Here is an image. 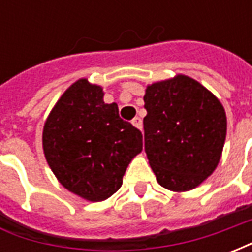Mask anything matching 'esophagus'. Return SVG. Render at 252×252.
Wrapping results in <instances>:
<instances>
[{
    "mask_svg": "<svg viewBox=\"0 0 252 252\" xmlns=\"http://www.w3.org/2000/svg\"><path fill=\"white\" fill-rule=\"evenodd\" d=\"M132 124H133V126H136L137 129H142V119L140 117H135L132 120Z\"/></svg>",
    "mask_w": 252,
    "mask_h": 252,
    "instance_id": "esophagus-1",
    "label": "esophagus"
}]
</instances>
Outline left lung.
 Returning <instances> with one entry per match:
<instances>
[{"label": "left lung", "instance_id": "8db88e82", "mask_svg": "<svg viewBox=\"0 0 252 252\" xmlns=\"http://www.w3.org/2000/svg\"><path fill=\"white\" fill-rule=\"evenodd\" d=\"M144 150L159 185L188 191L202 184L221 158L227 116L221 102L182 74L148 85Z\"/></svg>", "mask_w": 252, "mask_h": 252}]
</instances>
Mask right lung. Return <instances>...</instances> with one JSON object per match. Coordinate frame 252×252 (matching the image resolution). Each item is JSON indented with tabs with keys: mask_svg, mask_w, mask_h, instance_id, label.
Returning a JSON list of instances; mask_svg holds the SVG:
<instances>
[{
	"mask_svg": "<svg viewBox=\"0 0 252 252\" xmlns=\"http://www.w3.org/2000/svg\"><path fill=\"white\" fill-rule=\"evenodd\" d=\"M47 163L68 191L98 202L120 189L128 164L143 150L142 132L105 104L104 92L78 79L58 99L43 129Z\"/></svg>",
	"mask_w": 252,
	"mask_h": 252,
	"instance_id": "right-lung-1",
	"label": "right lung"
}]
</instances>
